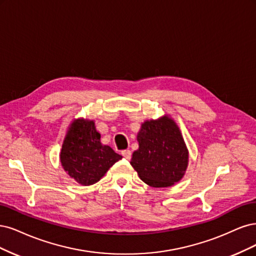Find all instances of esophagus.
Returning a JSON list of instances; mask_svg holds the SVG:
<instances>
[{"mask_svg":"<svg viewBox=\"0 0 256 256\" xmlns=\"http://www.w3.org/2000/svg\"><path fill=\"white\" fill-rule=\"evenodd\" d=\"M121 154H122L123 158H126V160H130V158H132V152H130V150H123V151L121 152Z\"/></svg>","mask_w":256,"mask_h":256,"instance_id":"esophagus-1","label":"esophagus"}]
</instances>
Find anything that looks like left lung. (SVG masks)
<instances>
[{
    "instance_id": "left-lung-1",
    "label": "left lung",
    "mask_w": 256,
    "mask_h": 256,
    "mask_svg": "<svg viewBox=\"0 0 256 256\" xmlns=\"http://www.w3.org/2000/svg\"><path fill=\"white\" fill-rule=\"evenodd\" d=\"M139 149L130 164L152 187H168L183 178L188 151L180 128L168 117L146 121L137 135Z\"/></svg>"
}]
</instances>
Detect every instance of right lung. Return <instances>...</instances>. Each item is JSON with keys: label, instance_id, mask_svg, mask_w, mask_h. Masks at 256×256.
<instances>
[{"label": "right lung", "instance_id": "add662e5", "mask_svg": "<svg viewBox=\"0 0 256 256\" xmlns=\"http://www.w3.org/2000/svg\"><path fill=\"white\" fill-rule=\"evenodd\" d=\"M94 121L76 120L67 133L60 152L64 171L80 185H92L122 158L110 146H103Z\"/></svg>", "mask_w": 256, "mask_h": 256}]
</instances>
